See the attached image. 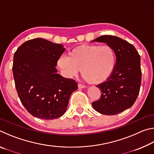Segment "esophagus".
<instances>
[{"instance_id": "1", "label": "esophagus", "mask_w": 154, "mask_h": 154, "mask_svg": "<svg viewBox=\"0 0 154 154\" xmlns=\"http://www.w3.org/2000/svg\"><path fill=\"white\" fill-rule=\"evenodd\" d=\"M78 88H79V89H83V88H85V86L82 84H81V83H79V84H78Z\"/></svg>"}]
</instances>
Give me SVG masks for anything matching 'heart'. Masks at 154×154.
I'll return each instance as SVG.
<instances>
[{
	"label": "heart",
	"instance_id": "obj_1",
	"mask_svg": "<svg viewBox=\"0 0 154 154\" xmlns=\"http://www.w3.org/2000/svg\"><path fill=\"white\" fill-rule=\"evenodd\" d=\"M116 54L111 46L86 45L75 48L67 56L58 59V66L67 77H73L81 70L88 83L100 84L108 80L116 66Z\"/></svg>",
	"mask_w": 154,
	"mask_h": 154
}]
</instances>
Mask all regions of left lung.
Masks as SVG:
<instances>
[{
	"instance_id": "obj_1",
	"label": "left lung",
	"mask_w": 154,
	"mask_h": 154,
	"mask_svg": "<svg viewBox=\"0 0 154 154\" xmlns=\"http://www.w3.org/2000/svg\"><path fill=\"white\" fill-rule=\"evenodd\" d=\"M93 41L111 46L116 51L117 62L110 78L96 85L102 94L92 106L100 113L116 115L131 107L139 95L141 83L140 57L132 44L118 36L103 35Z\"/></svg>"
}]
</instances>
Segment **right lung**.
Returning a JSON list of instances; mask_svg holds the SVG:
<instances>
[{"instance_id":"obj_1","label":"right lung","mask_w":154,"mask_h":154,"mask_svg":"<svg viewBox=\"0 0 154 154\" xmlns=\"http://www.w3.org/2000/svg\"><path fill=\"white\" fill-rule=\"evenodd\" d=\"M65 49L61 44L36 38L26 41L14 56L13 73L17 92L26 109L43 119L63 116L77 83L57 73Z\"/></svg>"}]
</instances>
